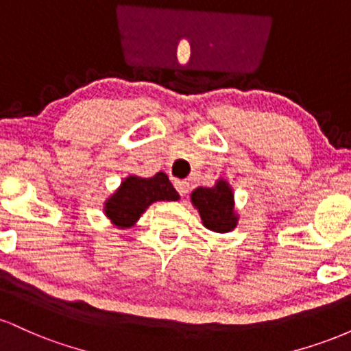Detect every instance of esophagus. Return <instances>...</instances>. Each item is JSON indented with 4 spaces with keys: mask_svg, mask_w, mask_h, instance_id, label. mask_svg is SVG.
I'll use <instances>...</instances> for the list:
<instances>
[{
    "mask_svg": "<svg viewBox=\"0 0 351 351\" xmlns=\"http://www.w3.org/2000/svg\"><path fill=\"white\" fill-rule=\"evenodd\" d=\"M175 188H176V191L180 193V196H186V193L189 191V183H186V181L176 180L175 181Z\"/></svg>",
    "mask_w": 351,
    "mask_h": 351,
    "instance_id": "34e87169",
    "label": "esophagus"
}]
</instances>
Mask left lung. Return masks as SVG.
I'll list each match as a JSON object with an SVG mask.
<instances>
[{
  "label": "left lung",
  "instance_id": "left-lung-1",
  "mask_svg": "<svg viewBox=\"0 0 351 351\" xmlns=\"http://www.w3.org/2000/svg\"><path fill=\"white\" fill-rule=\"evenodd\" d=\"M191 203L209 231L229 232L237 226L239 216L234 209V193L226 180L219 178L211 188H196L191 193Z\"/></svg>",
  "mask_w": 351,
  "mask_h": 351
}]
</instances>
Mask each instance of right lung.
<instances>
[{
	"label": "right lung",
	"mask_w": 351,
	"mask_h": 351,
	"mask_svg": "<svg viewBox=\"0 0 351 351\" xmlns=\"http://www.w3.org/2000/svg\"><path fill=\"white\" fill-rule=\"evenodd\" d=\"M180 195L163 171L152 178L127 176L114 195L107 198L104 213L110 223L119 229L132 228L150 204L156 201H178Z\"/></svg>",
	"instance_id": "right-lung-1"
}]
</instances>
